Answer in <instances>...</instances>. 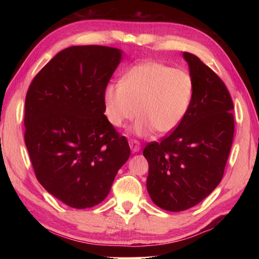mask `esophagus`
<instances>
[{
	"instance_id": "1",
	"label": "esophagus",
	"mask_w": 259,
	"mask_h": 259,
	"mask_svg": "<svg viewBox=\"0 0 259 259\" xmlns=\"http://www.w3.org/2000/svg\"><path fill=\"white\" fill-rule=\"evenodd\" d=\"M129 146H130V149L133 152H138L141 149V146H140V142L137 141V140H130L129 141Z\"/></svg>"
}]
</instances>
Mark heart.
Listing matches in <instances>:
<instances>
[{
	"label": "heart",
	"mask_w": 259,
	"mask_h": 259,
	"mask_svg": "<svg viewBox=\"0 0 259 259\" xmlns=\"http://www.w3.org/2000/svg\"><path fill=\"white\" fill-rule=\"evenodd\" d=\"M195 85L185 70L145 61L134 65L121 82L109 83L103 90V112L110 124L121 128L140 117L131 134L147 137L172 133L188 113Z\"/></svg>",
	"instance_id": "1"
}]
</instances>
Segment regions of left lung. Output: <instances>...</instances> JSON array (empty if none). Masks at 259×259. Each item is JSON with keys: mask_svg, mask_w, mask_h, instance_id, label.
<instances>
[{"mask_svg": "<svg viewBox=\"0 0 259 259\" xmlns=\"http://www.w3.org/2000/svg\"><path fill=\"white\" fill-rule=\"evenodd\" d=\"M183 57L195 85L189 111L177 129L144 150L148 194L168 211L198 205L219 185L235 129L233 100L224 82L194 54Z\"/></svg>", "mask_w": 259, "mask_h": 259, "instance_id": "8db88e82", "label": "left lung"}]
</instances>
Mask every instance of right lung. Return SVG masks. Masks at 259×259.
<instances>
[{"label":"right lung","mask_w":259,"mask_h":259,"mask_svg":"<svg viewBox=\"0 0 259 259\" xmlns=\"http://www.w3.org/2000/svg\"><path fill=\"white\" fill-rule=\"evenodd\" d=\"M122 57L115 48H67L27 90L24 141L36 179L69 207L103 201L129 159L128 141L109 123L102 101Z\"/></svg>","instance_id":"1"}]
</instances>
